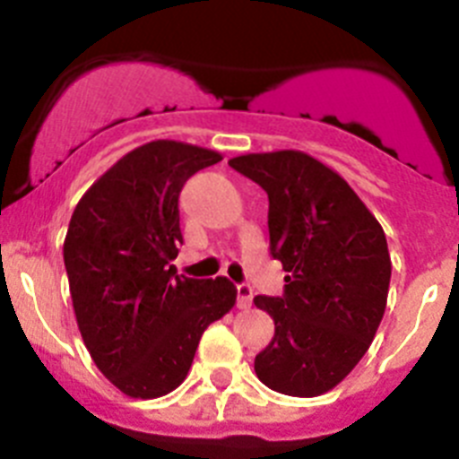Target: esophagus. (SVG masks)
Here are the masks:
<instances>
[{
  "mask_svg": "<svg viewBox=\"0 0 459 459\" xmlns=\"http://www.w3.org/2000/svg\"><path fill=\"white\" fill-rule=\"evenodd\" d=\"M253 296H255L253 287L246 285V282H243V285H238L237 287V306L238 307H250V303H253Z\"/></svg>",
  "mask_w": 459,
  "mask_h": 459,
  "instance_id": "esophagus-1",
  "label": "esophagus"
}]
</instances>
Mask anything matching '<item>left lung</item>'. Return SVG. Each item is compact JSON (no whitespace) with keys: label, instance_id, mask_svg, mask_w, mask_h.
<instances>
[{"label":"left lung","instance_id":"1","mask_svg":"<svg viewBox=\"0 0 459 459\" xmlns=\"http://www.w3.org/2000/svg\"><path fill=\"white\" fill-rule=\"evenodd\" d=\"M230 168L269 195L271 255L282 262V296H255L275 335L255 356L271 391L315 397L363 359L386 310V234L350 184L303 152L248 153Z\"/></svg>","mask_w":459,"mask_h":459}]
</instances>
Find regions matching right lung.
Masks as SVG:
<instances>
[{"label":"right lung","mask_w":459,"mask_h":459,"mask_svg":"<svg viewBox=\"0 0 459 459\" xmlns=\"http://www.w3.org/2000/svg\"><path fill=\"white\" fill-rule=\"evenodd\" d=\"M218 152L156 140L133 149L73 211L64 264L73 310L93 363L131 397L168 395L193 366L211 322L237 303L227 278L177 275L184 243L179 193Z\"/></svg>","instance_id":"obj_1"}]
</instances>
